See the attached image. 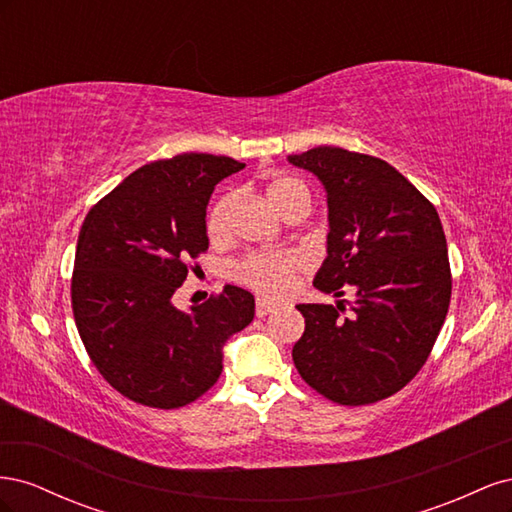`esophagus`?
Returning <instances> with one entry per match:
<instances>
[{"label":"esophagus","mask_w":512,"mask_h":512,"mask_svg":"<svg viewBox=\"0 0 512 512\" xmlns=\"http://www.w3.org/2000/svg\"><path fill=\"white\" fill-rule=\"evenodd\" d=\"M275 307H277V305L271 303V301H267V299H258V301H256V316H258V318H265L267 314L273 312Z\"/></svg>","instance_id":"1"}]
</instances>
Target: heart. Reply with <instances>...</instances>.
Wrapping results in <instances>:
<instances>
[{"label": "heart", "mask_w": 512, "mask_h": 512, "mask_svg": "<svg viewBox=\"0 0 512 512\" xmlns=\"http://www.w3.org/2000/svg\"><path fill=\"white\" fill-rule=\"evenodd\" d=\"M307 196L305 185L290 175H273L267 183L269 203L282 213L292 198ZM235 207V194H224L209 211L207 232L211 239H224L230 228V211ZM297 260L292 256H269L256 254L245 258L239 265V280L265 294L269 299H280L292 288Z\"/></svg>", "instance_id": "1"}]
</instances>
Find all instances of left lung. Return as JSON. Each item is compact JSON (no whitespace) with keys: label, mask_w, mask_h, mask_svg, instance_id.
Segmentation results:
<instances>
[{"label":"left lung","mask_w":512,"mask_h":512,"mask_svg":"<svg viewBox=\"0 0 512 512\" xmlns=\"http://www.w3.org/2000/svg\"><path fill=\"white\" fill-rule=\"evenodd\" d=\"M288 162L327 192V258L314 286L354 294L335 305H297L305 331L292 348L294 367L335 404H374L418 374L444 324L451 267L440 215L380 158L314 147Z\"/></svg>","instance_id":"left-lung-1"}]
</instances>
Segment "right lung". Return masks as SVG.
<instances>
[{"mask_svg": "<svg viewBox=\"0 0 512 512\" xmlns=\"http://www.w3.org/2000/svg\"><path fill=\"white\" fill-rule=\"evenodd\" d=\"M245 164L181 153L145 164L87 213L76 243L72 312L104 380L136 404L179 408L222 374L224 346L254 320V294L226 284L190 312L173 294L209 247L207 205Z\"/></svg>", "mask_w": 512, "mask_h": 512, "instance_id": "obj_1", "label": "right lung"}]
</instances>
